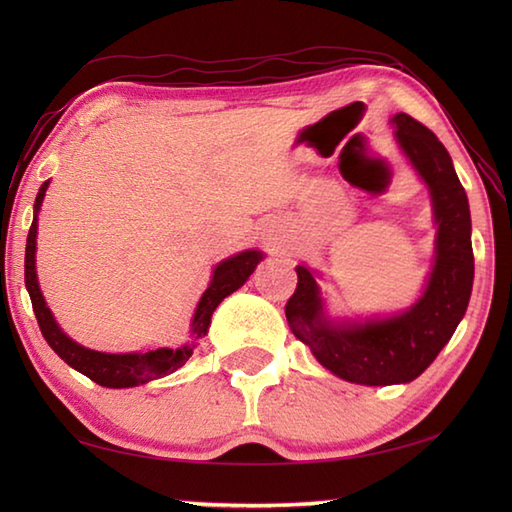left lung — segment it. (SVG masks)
<instances>
[{
    "label": "left lung",
    "mask_w": 512,
    "mask_h": 512,
    "mask_svg": "<svg viewBox=\"0 0 512 512\" xmlns=\"http://www.w3.org/2000/svg\"><path fill=\"white\" fill-rule=\"evenodd\" d=\"M396 138L427 182L438 222L436 266L411 310L383 321L334 325L323 317L317 281L297 266V288L286 303L292 332L332 374L358 385L409 383L427 369L462 321L473 288L471 211L449 151L409 114L391 118Z\"/></svg>",
    "instance_id": "1"
}]
</instances>
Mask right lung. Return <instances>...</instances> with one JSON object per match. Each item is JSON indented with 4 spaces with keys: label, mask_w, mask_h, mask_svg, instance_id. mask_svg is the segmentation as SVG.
Wrapping results in <instances>:
<instances>
[{
    "label": "right lung",
    "mask_w": 512,
    "mask_h": 512,
    "mask_svg": "<svg viewBox=\"0 0 512 512\" xmlns=\"http://www.w3.org/2000/svg\"><path fill=\"white\" fill-rule=\"evenodd\" d=\"M46 189H48V182H43L35 200V211H39ZM35 248H37V217L32 220V226L28 231V242H26V288H28L32 310H35L43 339H46L52 350L57 352L70 367H74L76 372L85 374L101 387L121 389V387L143 385L154 378L167 376L189 361V356L193 354V347H195L193 343L180 345L176 350H154L145 354H103V352L88 350V347H81L79 343L68 339V336L59 330V325L54 323L46 301L41 297L37 273H35ZM259 259H262V255H259L257 250H246V253H239L231 259H226V262H222L215 268L211 286L206 288V292L202 295L191 323L193 325L191 332L195 339H200V336L206 334L213 310L220 306V301L224 297L231 295V292H235L239 286H244V281L253 275Z\"/></svg>",
    "instance_id": "right-lung-1"
}]
</instances>
